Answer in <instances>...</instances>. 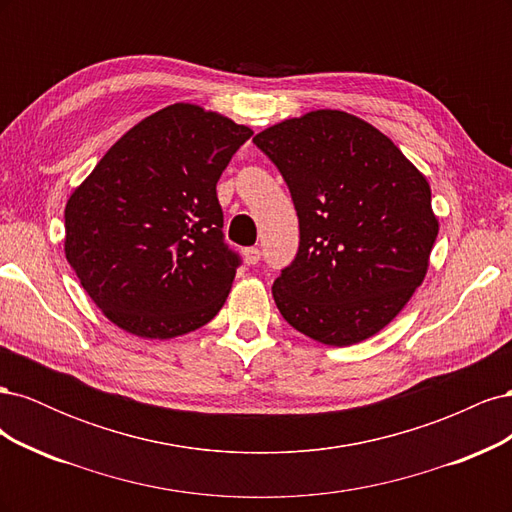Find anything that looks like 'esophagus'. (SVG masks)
Here are the masks:
<instances>
[{"instance_id":"1","label":"esophagus","mask_w":512,"mask_h":512,"mask_svg":"<svg viewBox=\"0 0 512 512\" xmlns=\"http://www.w3.org/2000/svg\"><path fill=\"white\" fill-rule=\"evenodd\" d=\"M243 254H245V260L250 262V265H258V262H260V256H262L258 247H245Z\"/></svg>"}]
</instances>
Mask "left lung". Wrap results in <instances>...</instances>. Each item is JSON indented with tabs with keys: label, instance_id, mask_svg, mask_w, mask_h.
<instances>
[{
	"label": "left lung",
	"instance_id": "left-lung-1",
	"mask_svg": "<svg viewBox=\"0 0 512 512\" xmlns=\"http://www.w3.org/2000/svg\"><path fill=\"white\" fill-rule=\"evenodd\" d=\"M299 218V250L273 282L284 320L350 346L389 324L425 280L438 220L431 190L389 136L344 111H314L254 136Z\"/></svg>",
	"mask_w": 512,
	"mask_h": 512
}]
</instances>
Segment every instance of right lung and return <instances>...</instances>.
I'll return each mask as SVG.
<instances>
[{"label": "right lung", "mask_w": 512, "mask_h": 512, "mask_svg": "<svg viewBox=\"0 0 512 512\" xmlns=\"http://www.w3.org/2000/svg\"><path fill=\"white\" fill-rule=\"evenodd\" d=\"M254 132L173 104L123 134L66 205V258L104 316L170 339L220 312L241 256L215 185Z\"/></svg>", "instance_id": "1"}]
</instances>
